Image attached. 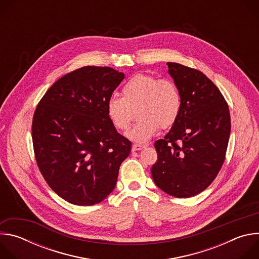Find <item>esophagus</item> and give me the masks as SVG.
Instances as JSON below:
<instances>
[{"mask_svg":"<svg viewBox=\"0 0 259 259\" xmlns=\"http://www.w3.org/2000/svg\"><path fill=\"white\" fill-rule=\"evenodd\" d=\"M144 147V145H141V144H137V143H134L133 145H132V151L133 152H137V151H140V150H142Z\"/></svg>","mask_w":259,"mask_h":259,"instance_id":"1","label":"esophagus"}]
</instances>
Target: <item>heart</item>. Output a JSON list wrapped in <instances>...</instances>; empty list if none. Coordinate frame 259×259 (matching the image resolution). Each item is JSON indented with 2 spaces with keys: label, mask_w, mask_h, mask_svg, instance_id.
<instances>
[{
  "label": "heart",
  "mask_w": 259,
  "mask_h": 259,
  "mask_svg": "<svg viewBox=\"0 0 259 259\" xmlns=\"http://www.w3.org/2000/svg\"><path fill=\"white\" fill-rule=\"evenodd\" d=\"M123 97L112 95L106 101V113L112 124L127 130L137 108L139 121L127 133L138 143L149 141L159 130L171 127L180 114L181 95L177 85L168 79L149 73H136L122 89Z\"/></svg>",
  "instance_id": "heart-1"
}]
</instances>
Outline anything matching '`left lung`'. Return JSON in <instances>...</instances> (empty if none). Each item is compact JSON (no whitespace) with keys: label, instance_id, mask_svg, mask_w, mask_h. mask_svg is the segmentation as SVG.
Wrapping results in <instances>:
<instances>
[{"label":"left lung","instance_id":"8db88e82","mask_svg":"<svg viewBox=\"0 0 259 259\" xmlns=\"http://www.w3.org/2000/svg\"><path fill=\"white\" fill-rule=\"evenodd\" d=\"M181 95L178 119L163 139L152 176L166 194L190 198L206 190L225 160L231 133L229 105L215 84L198 69L167 63Z\"/></svg>","mask_w":259,"mask_h":259}]
</instances>
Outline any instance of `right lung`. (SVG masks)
<instances>
[{"label": "right lung", "instance_id": "1", "mask_svg": "<svg viewBox=\"0 0 259 259\" xmlns=\"http://www.w3.org/2000/svg\"><path fill=\"white\" fill-rule=\"evenodd\" d=\"M108 66H84L56 81L34 110L33 152L48 186L66 202L90 206L115 189L131 141L117 132L106 101L124 80Z\"/></svg>", "mask_w": 259, "mask_h": 259}]
</instances>
